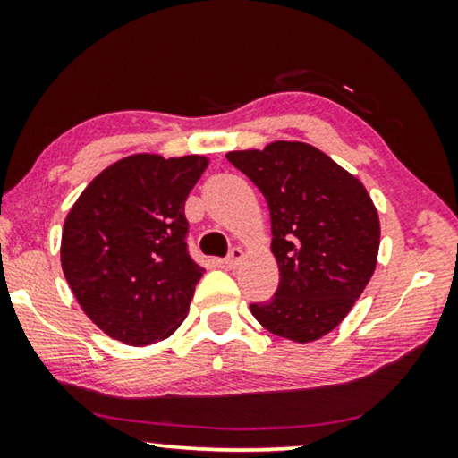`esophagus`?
Segmentation results:
<instances>
[{
	"label": "esophagus",
	"instance_id": "esophagus-1",
	"mask_svg": "<svg viewBox=\"0 0 458 458\" xmlns=\"http://www.w3.org/2000/svg\"><path fill=\"white\" fill-rule=\"evenodd\" d=\"M243 256H246V254H243L242 248H231L229 256H227V259H225V265H227L229 268H235L243 260Z\"/></svg>",
	"mask_w": 458,
	"mask_h": 458
}]
</instances>
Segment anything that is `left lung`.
<instances>
[{"label":"left lung","mask_w":458,"mask_h":458,"mask_svg":"<svg viewBox=\"0 0 458 458\" xmlns=\"http://www.w3.org/2000/svg\"><path fill=\"white\" fill-rule=\"evenodd\" d=\"M227 160L271 210L279 287L250 304L262 327L292 342H315L342 323L377 265L379 216L356 177L321 149L275 141L229 152Z\"/></svg>","instance_id":"1"}]
</instances>
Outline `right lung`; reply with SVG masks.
<instances>
[{
  "label": "right lung",
  "mask_w": 458,
  "mask_h": 458,
  "mask_svg": "<svg viewBox=\"0 0 458 458\" xmlns=\"http://www.w3.org/2000/svg\"><path fill=\"white\" fill-rule=\"evenodd\" d=\"M206 165L202 156H129L68 212L62 271L85 315L114 340L148 346L183 323L204 275L187 248L185 199Z\"/></svg>",
  "instance_id": "right-lung-1"
}]
</instances>
